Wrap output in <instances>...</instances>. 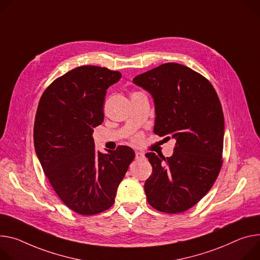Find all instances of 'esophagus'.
Here are the masks:
<instances>
[{
	"mask_svg": "<svg viewBox=\"0 0 260 260\" xmlns=\"http://www.w3.org/2000/svg\"><path fill=\"white\" fill-rule=\"evenodd\" d=\"M145 157V154L143 152H140V151H136V158L137 159H143Z\"/></svg>",
	"mask_w": 260,
	"mask_h": 260,
	"instance_id": "obj_1",
	"label": "esophagus"
}]
</instances>
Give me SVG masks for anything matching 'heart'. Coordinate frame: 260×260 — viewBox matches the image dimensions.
I'll return each mask as SVG.
<instances>
[{"instance_id":"obj_1","label":"heart","mask_w":260,"mask_h":260,"mask_svg":"<svg viewBox=\"0 0 260 260\" xmlns=\"http://www.w3.org/2000/svg\"><path fill=\"white\" fill-rule=\"evenodd\" d=\"M139 139H140V137H139V136H136V137H135V138H134V139H133V140H134V141H135V142H137V141H138V140H139Z\"/></svg>"}]
</instances>
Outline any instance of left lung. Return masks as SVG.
<instances>
[{"label":"left lung","mask_w":260,"mask_h":260,"mask_svg":"<svg viewBox=\"0 0 260 260\" xmlns=\"http://www.w3.org/2000/svg\"><path fill=\"white\" fill-rule=\"evenodd\" d=\"M133 82L148 91L155 105L153 132L176 141L170 157L146 153L152 174L144 190L155 209L178 214L199 202L221 167L224 115L210 82L178 63H165Z\"/></svg>","instance_id":"8db88e82"}]
</instances>
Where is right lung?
Masks as SVG:
<instances>
[{
	"instance_id": "1",
	"label": "right lung",
	"mask_w": 260,
	"mask_h": 260,
	"mask_svg": "<svg viewBox=\"0 0 260 260\" xmlns=\"http://www.w3.org/2000/svg\"><path fill=\"white\" fill-rule=\"evenodd\" d=\"M121 74L85 65L56 79L40 98L34 146L44 174L63 203L92 216L109 209L117 187L135 158L128 146L96 151L93 127L104 121L107 89Z\"/></svg>"
}]
</instances>
